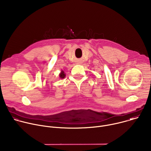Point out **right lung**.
Returning <instances> with one entry per match:
<instances>
[{"label": "right lung", "mask_w": 151, "mask_h": 151, "mask_svg": "<svg viewBox=\"0 0 151 151\" xmlns=\"http://www.w3.org/2000/svg\"><path fill=\"white\" fill-rule=\"evenodd\" d=\"M65 76H66V75H65V73H64V71H63V70H61V73H60V75H59L60 78H61V79H63V78H65Z\"/></svg>", "instance_id": "1"}]
</instances>
